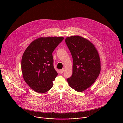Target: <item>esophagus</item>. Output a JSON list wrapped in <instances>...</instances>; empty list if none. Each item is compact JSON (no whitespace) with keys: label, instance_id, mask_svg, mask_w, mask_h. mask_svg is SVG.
Returning a JSON list of instances; mask_svg holds the SVG:
<instances>
[{"label":"esophagus","instance_id":"34e87169","mask_svg":"<svg viewBox=\"0 0 123 123\" xmlns=\"http://www.w3.org/2000/svg\"><path fill=\"white\" fill-rule=\"evenodd\" d=\"M64 71V69H62V70H60V73H61V74H62V73H63Z\"/></svg>","mask_w":123,"mask_h":123}]
</instances>
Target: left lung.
<instances>
[{"instance_id":"1","label":"left lung","mask_w":123,"mask_h":123,"mask_svg":"<svg viewBox=\"0 0 123 123\" xmlns=\"http://www.w3.org/2000/svg\"><path fill=\"white\" fill-rule=\"evenodd\" d=\"M73 59L72 74L67 79L70 87L82 92L93 84L101 70L100 58L94 45L78 35L66 38Z\"/></svg>"}]
</instances>
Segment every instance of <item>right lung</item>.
Wrapping results in <instances>:
<instances>
[{
	"label": "right lung",
	"mask_w": 123,
	"mask_h": 123,
	"mask_svg": "<svg viewBox=\"0 0 123 123\" xmlns=\"http://www.w3.org/2000/svg\"><path fill=\"white\" fill-rule=\"evenodd\" d=\"M63 39L62 37H40L24 53L21 61L23 78L35 92L43 93L52 88L58 75L53 67L52 53Z\"/></svg>",
	"instance_id": "right-lung-1"
}]
</instances>
